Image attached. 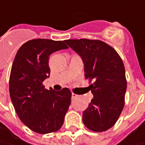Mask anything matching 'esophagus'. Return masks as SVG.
Segmentation results:
<instances>
[{
  "label": "esophagus",
  "mask_w": 145,
  "mask_h": 145,
  "mask_svg": "<svg viewBox=\"0 0 145 145\" xmlns=\"http://www.w3.org/2000/svg\"><path fill=\"white\" fill-rule=\"evenodd\" d=\"M78 97V95L77 94H76V93H72V99H74V98H76V97Z\"/></svg>",
  "instance_id": "obj_1"
}]
</instances>
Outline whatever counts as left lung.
I'll return each instance as SVG.
<instances>
[{
	"instance_id": "8db88e82",
	"label": "left lung",
	"mask_w": 145,
	"mask_h": 145,
	"mask_svg": "<svg viewBox=\"0 0 145 145\" xmlns=\"http://www.w3.org/2000/svg\"><path fill=\"white\" fill-rule=\"evenodd\" d=\"M82 59L86 79L93 83V98L83 111L82 121L93 131H104L115 124L124 106L127 80L119 54L107 43L87 39L65 40Z\"/></svg>"
}]
</instances>
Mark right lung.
<instances>
[{
	"mask_svg": "<svg viewBox=\"0 0 145 145\" xmlns=\"http://www.w3.org/2000/svg\"><path fill=\"white\" fill-rule=\"evenodd\" d=\"M64 41L37 39L25 42L15 56L9 76V94L21 121L40 134L58 131L71 103V91L44 88L50 76L49 56L67 49Z\"/></svg>",
	"mask_w": 145,
	"mask_h": 145,
	"instance_id": "obj_1",
	"label": "right lung"
}]
</instances>
